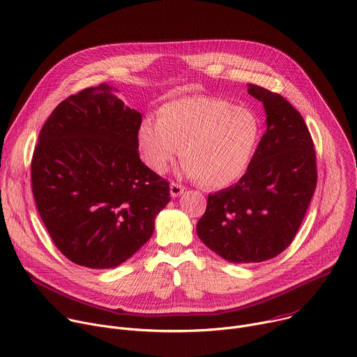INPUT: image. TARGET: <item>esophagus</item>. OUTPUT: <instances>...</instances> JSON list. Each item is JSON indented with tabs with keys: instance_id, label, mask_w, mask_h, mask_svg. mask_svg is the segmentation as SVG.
Instances as JSON below:
<instances>
[{
	"instance_id": "esophagus-1",
	"label": "esophagus",
	"mask_w": 357,
	"mask_h": 357,
	"mask_svg": "<svg viewBox=\"0 0 357 357\" xmlns=\"http://www.w3.org/2000/svg\"><path fill=\"white\" fill-rule=\"evenodd\" d=\"M169 190H171V196H172V197H176V196H179V195H182V193H183L185 186H182V185L176 183V182H171V185H169Z\"/></svg>"
}]
</instances>
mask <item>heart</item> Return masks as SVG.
Listing matches in <instances>:
<instances>
[{
  "label": "heart",
  "instance_id": "obj_1",
  "mask_svg": "<svg viewBox=\"0 0 357 357\" xmlns=\"http://www.w3.org/2000/svg\"><path fill=\"white\" fill-rule=\"evenodd\" d=\"M259 138L256 114L208 96L171 101L160 120L145 119L138 130L139 149L152 171L164 174L182 149L183 172L213 189L243 175Z\"/></svg>",
  "mask_w": 357,
  "mask_h": 357
}]
</instances>
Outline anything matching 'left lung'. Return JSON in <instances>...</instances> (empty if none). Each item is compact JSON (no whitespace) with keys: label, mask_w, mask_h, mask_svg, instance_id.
I'll return each mask as SVG.
<instances>
[{"label":"left lung","mask_w":357,"mask_h":357,"mask_svg":"<svg viewBox=\"0 0 357 357\" xmlns=\"http://www.w3.org/2000/svg\"><path fill=\"white\" fill-rule=\"evenodd\" d=\"M263 101L267 131L236 185L209 195L199 238L230 263H261L294 240L314 196L318 171L311 132L281 94L248 84Z\"/></svg>","instance_id":"left-lung-1"}]
</instances>
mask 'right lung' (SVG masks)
Wrapping results in <instances>:
<instances>
[{
	"label": "right lung",
	"mask_w": 357,
	"mask_h": 357,
	"mask_svg": "<svg viewBox=\"0 0 357 357\" xmlns=\"http://www.w3.org/2000/svg\"><path fill=\"white\" fill-rule=\"evenodd\" d=\"M141 121L101 83L63 100L39 132L32 193L49 236L75 264L120 266L168 205L169 182L139 160Z\"/></svg>",
	"instance_id": "right-lung-1"
}]
</instances>
